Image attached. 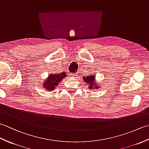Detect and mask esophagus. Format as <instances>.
Listing matches in <instances>:
<instances>
[{"label": "esophagus", "instance_id": "1", "mask_svg": "<svg viewBox=\"0 0 149 149\" xmlns=\"http://www.w3.org/2000/svg\"><path fill=\"white\" fill-rule=\"evenodd\" d=\"M71 76L74 77H77L78 75H77V74H71Z\"/></svg>", "mask_w": 149, "mask_h": 149}]
</instances>
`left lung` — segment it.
<instances>
[{
    "mask_svg": "<svg viewBox=\"0 0 149 149\" xmlns=\"http://www.w3.org/2000/svg\"><path fill=\"white\" fill-rule=\"evenodd\" d=\"M83 79L85 80V81L86 82L88 83V84H89V88H98L99 86V85L98 84H95V86H93V83L95 81V75H93V76H91V75H88V76L86 77H83Z\"/></svg>",
    "mask_w": 149,
    "mask_h": 149,
    "instance_id": "obj_1",
    "label": "left lung"
}]
</instances>
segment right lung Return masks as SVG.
I'll return each mask as SVG.
<instances>
[{
	"label": "right lung",
	"mask_w": 149,
	"mask_h": 149,
	"mask_svg": "<svg viewBox=\"0 0 149 149\" xmlns=\"http://www.w3.org/2000/svg\"><path fill=\"white\" fill-rule=\"evenodd\" d=\"M66 76L65 72L50 74L49 77L47 78V80H45V82H44L43 86L45 90L51 91L55 89L56 86H58L59 82H61V79H64Z\"/></svg>",
	"instance_id": "add662e5"
}]
</instances>
